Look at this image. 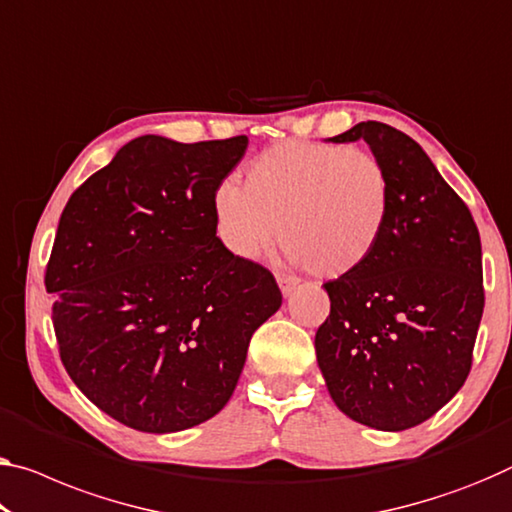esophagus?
Here are the masks:
<instances>
[{
  "label": "esophagus",
  "instance_id": "esophagus-1",
  "mask_svg": "<svg viewBox=\"0 0 512 512\" xmlns=\"http://www.w3.org/2000/svg\"><path fill=\"white\" fill-rule=\"evenodd\" d=\"M277 283H279V288H281V293L283 295H290L293 293V290L300 286V279L297 277H290V274H277Z\"/></svg>",
  "mask_w": 512,
  "mask_h": 512
}]
</instances>
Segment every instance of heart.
Returning <instances> with one entry per match:
<instances>
[{
	"label": "heart",
	"instance_id": "obj_1",
	"mask_svg": "<svg viewBox=\"0 0 512 512\" xmlns=\"http://www.w3.org/2000/svg\"><path fill=\"white\" fill-rule=\"evenodd\" d=\"M217 233L240 261L279 247L322 279L371 261L389 224V176L375 155L313 141H283L256 157L242 190L217 187Z\"/></svg>",
	"mask_w": 512,
	"mask_h": 512
}]
</instances>
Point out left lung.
I'll return each mask as SVG.
<instances>
[{
	"label": "left lung",
	"mask_w": 512,
	"mask_h": 512,
	"mask_svg": "<svg viewBox=\"0 0 512 512\" xmlns=\"http://www.w3.org/2000/svg\"><path fill=\"white\" fill-rule=\"evenodd\" d=\"M359 139L389 176V224L371 261L322 286L332 309L316 357L338 410L400 432L428 421L467 380L485 304L481 235L412 137L366 121L327 141Z\"/></svg>",
	"instance_id": "8db88e82"
}]
</instances>
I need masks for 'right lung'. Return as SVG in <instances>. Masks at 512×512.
<instances>
[{
	"instance_id": "1",
	"label": "right lung",
	"mask_w": 512,
	"mask_h": 512,
	"mask_svg": "<svg viewBox=\"0 0 512 512\" xmlns=\"http://www.w3.org/2000/svg\"><path fill=\"white\" fill-rule=\"evenodd\" d=\"M247 144L137 137L61 212L45 272L61 361L123 426L164 435L212 419L279 311L277 281L224 247L212 212Z\"/></svg>"
}]
</instances>
